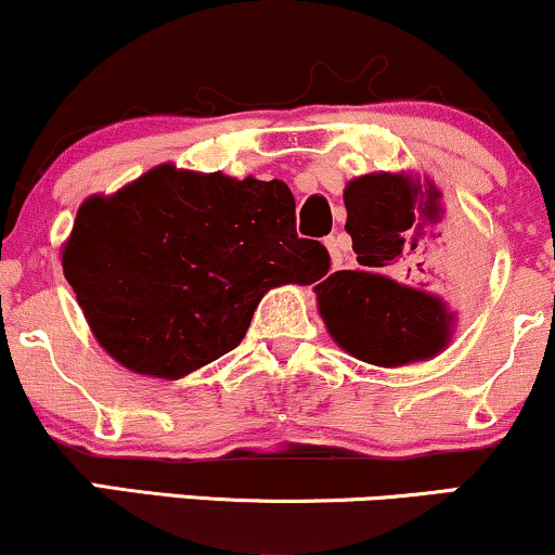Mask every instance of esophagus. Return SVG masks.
Segmentation results:
<instances>
[{"label":"esophagus","instance_id":"esophagus-1","mask_svg":"<svg viewBox=\"0 0 555 555\" xmlns=\"http://www.w3.org/2000/svg\"><path fill=\"white\" fill-rule=\"evenodd\" d=\"M323 245H326V250L331 256V266H334V269H341V260H344L341 240L339 237H326V240H323Z\"/></svg>","mask_w":555,"mask_h":555}]
</instances>
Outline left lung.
Returning a JSON list of instances; mask_svg holds the SVG:
<instances>
[{
    "label": "left lung",
    "instance_id": "8db88e82",
    "mask_svg": "<svg viewBox=\"0 0 555 555\" xmlns=\"http://www.w3.org/2000/svg\"><path fill=\"white\" fill-rule=\"evenodd\" d=\"M344 206L360 269L334 271L313 286L331 339L378 367L441 354L456 313L436 292L477 263L454 232L443 193L412 171H373L347 182Z\"/></svg>",
    "mask_w": 555,
    "mask_h": 555
}]
</instances>
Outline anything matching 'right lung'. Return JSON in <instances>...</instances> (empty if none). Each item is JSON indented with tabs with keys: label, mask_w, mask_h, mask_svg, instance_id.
Here are the masks:
<instances>
[{
	"label": "right lung",
	"mask_w": 555,
	"mask_h": 555,
	"mask_svg": "<svg viewBox=\"0 0 555 555\" xmlns=\"http://www.w3.org/2000/svg\"><path fill=\"white\" fill-rule=\"evenodd\" d=\"M62 271L109 358L177 380L237 347L273 286L318 282L328 250L297 237L282 180L158 164L82 201Z\"/></svg>",
	"instance_id": "add662e5"
}]
</instances>
